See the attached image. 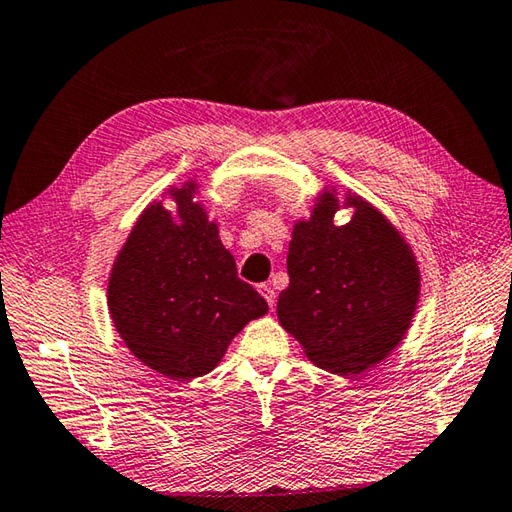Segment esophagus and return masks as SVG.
<instances>
[{
  "mask_svg": "<svg viewBox=\"0 0 512 512\" xmlns=\"http://www.w3.org/2000/svg\"><path fill=\"white\" fill-rule=\"evenodd\" d=\"M258 292L263 294V298H265L269 307H274V303H276V292H274L272 285H258Z\"/></svg>",
  "mask_w": 512,
  "mask_h": 512,
  "instance_id": "esophagus-1",
  "label": "esophagus"
}]
</instances>
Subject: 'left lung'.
<instances>
[{"label":"left lung","instance_id":"left-lung-1","mask_svg":"<svg viewBox=\"0 0 512 512\" xmlns=\"http://www.w3.org/2000/svg\"><path fill=\"white\" fill-rule=\"evenodd\" d=\"M334 225L339 200L323 194L312 218L294 227L287 254L289 287L278 321L323 370L354 376L385 359L410 327L419 267L406 240L361 198Z\"/></svg>","mask_w":512,"mask_h":512}]
</instances>
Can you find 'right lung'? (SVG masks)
Instances as JSON below:
<instances>
[{"label":"right lung","mask_w":512,"mask_h":512,"mask_svg":"<svg viewBox=\"0 0 512 512\" xmlns=\"http://www.w3.org/2000/svg\"><path fill=\"white\" fill-rule=\"evenodd\" d=\"M178 214L144 209L109 278V312L138 359L171 379L216 368L231 339L267 312L265 298L240 281L194 182L171 191Z\"/></svg>","instance_id":"add662e5"}]
</instances>
